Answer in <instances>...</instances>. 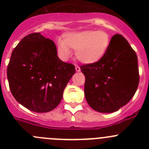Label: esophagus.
I'll use <instances>...</instances> for the list:
<instances>
[{
  "label": "esophagus",
  "instance_id": "1",
  "mask_svg": "<svg viewBox=\"0 0 149 149\" xmlns=\"http://www.w3.org/2000/svg\"><path fill=\"white\" fill-rule=\"evenodd\" d=\"M75 66H76V71H78V72L80 71V70H81L80 67H79V66L78 65H75Z\"/></svg>",
  "mask_w": 149,
  "mask_h": 149
}]
</instances>
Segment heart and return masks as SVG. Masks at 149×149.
<instances>
[{
  "label": "heart",
  "instance_id": "b5f03b06",
  "mask_svg": "<svg viewBox=\"0 0 149 149\" xmlns=\"http://www.w3.org/2000/svg\"><path fill=\"white\" fill-rule=\"evenodd\" d=\"M110 35L107 31L86 30L72 33L59 42L58 50L64 59L71 55L70 48L76 51V56L83 63H95L102 59L110 45Z\"/></svg>",
  "mask_w": 149,
  "mask_h": 149
}]
</instances>
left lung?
<instances>
[{"label":"left lung","instance_id":"left-lung-1","mask_svg":"<svg viewBox=\"0 0 149 149\" xmlns=\"http://www.w3.org/2000/svg\"><path fill=\"white\" fill-rule=\"evenodd\" d=\"M80 68L86 79V100L92 109L100 112L118 110L133 98L139 86L137 55L120 34L112 37L102 59L84 64Z\"/></svg>","mask_w":149,"mask_h":149}]
</instances>
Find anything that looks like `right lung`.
<instances>
[{
	"label": "right lung",
	"instance_id": "right-lung-1",
	"mask_svg": "<svg viewBox=\"0 0 149 149\" xmlns=\"http://www.w3.org/2000/svg\"><path fill=\"white\" fill-rule=\"evenodd\" d=\"M75 66L63 62L55 43L40 33L24 37L13 49L7 68L10 92L29 110L47 112L63 98Z\"/></svg>",
	"mask_w": 149,
	"mask_h": 149
}]
</instances>
